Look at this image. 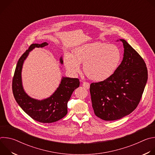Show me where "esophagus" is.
Segmentation results:
<instances>
[{"instance_id": "obj_1", "label": "esophagus", "mask_w": 155, "mask_h": 155, "mask_svg": "<svg viewBox=\"0 0 155 155\" xmlns=\"http://www.w3.org/2000/svg\"><path fill=\"white\" fill-rule=\"evenodd\" d=\"M83 86L86 88V89H87V90L89 89L90 87V83H87V82H83Z\"/></svg>"}]
</instances>
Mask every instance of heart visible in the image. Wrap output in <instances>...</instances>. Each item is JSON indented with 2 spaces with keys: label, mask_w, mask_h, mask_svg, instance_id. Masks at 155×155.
Wrapping results in <instances>:
<instances>
[{
  "label": "heart",
  "mask_w": 155,
  "mask_h": 155,
  "mask_svg": "<svg viewBox=\"0 0 155 155\" xmlns=\"http://www.w3.org/2000/svg\"><path fill=\"white\" fill-rule=\"evenodd\" d=\"M120 59L121 53L117 46L95 42L76 48L73 54L66 53L64 63L66 69L74 74L80 72V64H83V71L88 78L102 81L114 73Z\"/></svg>",
  "instance_id": "b5f03b06"
}]
</instances>
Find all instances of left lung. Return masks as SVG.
I'll list each match as a JSON object with an SVG mask.
<instances>
[{
	"label": "left lung",
	"instance_id": "8db88e82",
	"mask_svg": "<svg viewBox=\"0 0 155 155\" xmlns=\"http://www.w3.org/2000/svg\"><path fill=\"white\" fill-rule=\"evenodd\" d=\"M123 59L108 79L90 85L95 115L105 121H114L129 115L137 107L148 79L142 58L124 39ZM118 41V40H117Z\"/></svg>",
	"mask_w": 155,
	"mask_h": 155
}]
</instances>
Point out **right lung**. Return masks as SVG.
I'll use <instances>...</instances> for the list:
<instances>
[{
  "mask_svg": "<svg viewBox=\"0 0 155 155\" xmlns=\"http://www.w3.org/2000/svg\"><path fill=\"white\" fill-rule=\"evenodd\" d=\"M48 45L47 42L32 44L19 59L12 82L13 93L18 104L32 119L43 123L56 122L67 115L68 102L74 91L80 86L78 78L62 77L56 90L48 98L43 100L35 99L31 97L25 91L21 78L24 62L33 49L42 48ZM59 61L63 64L62 57Z\"/></svg>",
  "mask_w": 155,
  "mask_h": 155,
  "instance_id": "add662e5",
  "label": "right lung"
}]
</instances>
